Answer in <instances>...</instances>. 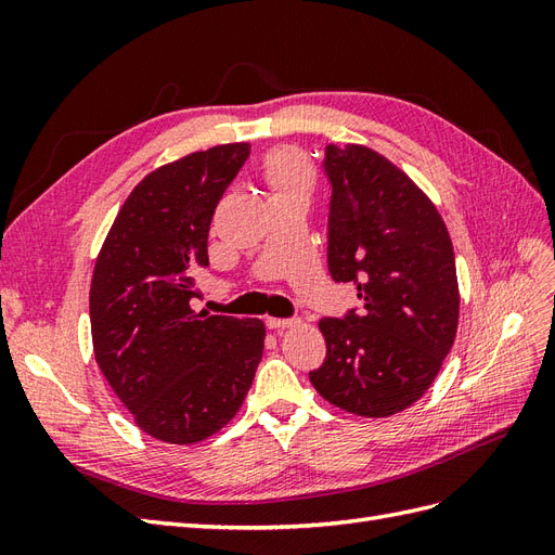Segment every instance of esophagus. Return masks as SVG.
Wrapping results in <instances>:
<instances>
[{"mask_svg":"<svg viewBox=\"0 0 555 555\" xmlns=\"http://www.w3.org/2000/svg\"><path fill=\"white\" fill-rule=\"evenodd\" d=\"M296 322H298L296 317H268V319H266V326L280 331V328H287V326H292V324H296Z\"/></svg>","mask_w":555,"mask_h":555,"instance_id":"34e87169","label":"esophagus"}]
</instances>
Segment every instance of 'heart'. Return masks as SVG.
<instances>
[{
    "label": "heart",
    "mask_w": 555,
    "mask_h": 555,
    "mask_svg": "<svg viewBox=\"0 0 555 555\" xmlns=\"http://www.w3.org/2000/svg\"><path fill=\"white\" fill-rule=\"evenodd\" d=\"M268 180L278 194L304 192L308 188V166L296 153H275L268 159Z\"/></svg>",
    "instance_id": "b5f03b06"
}]
</instances>
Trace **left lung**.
<instances>
[{
    "mask_svg": "<svg viewBox=\"0 0 555 555\" xmlns=\"http://www.w3.org/2000/svg\"><path fill=\"white\" fill-rule=\"evenodd\" d=\"M328 273L361 306L324 317L319 396L359 416L410 408L438 377L456 338L459 282L449 231L428 196L363 145L328 143Z\"/></svg>",
    "mask_w": 555,
    "mask_h": 555,
    "instance_id": "8db88e82",
    "label": "left lung"
}]
</instances>
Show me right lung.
<instances>
[{
    "mask_svg": "<svg viewBox=\"0 0 555 555\" xmlns=\"http://www.w3.org/2000/svg\"><path fill=\"white\" fill-rule=\"evenodd\" d=\"M247 157V143H229L145 176L94 266L96 363L139 428L162 442L194 444L227 426L263 354L261 319L190 308L215 208Z\"/></svg>",
    "mask_w": 555,
    "mask_h": 555,
    "instance_id": "right-lung-1",
    "label": "right lung"
}]
</instances>
